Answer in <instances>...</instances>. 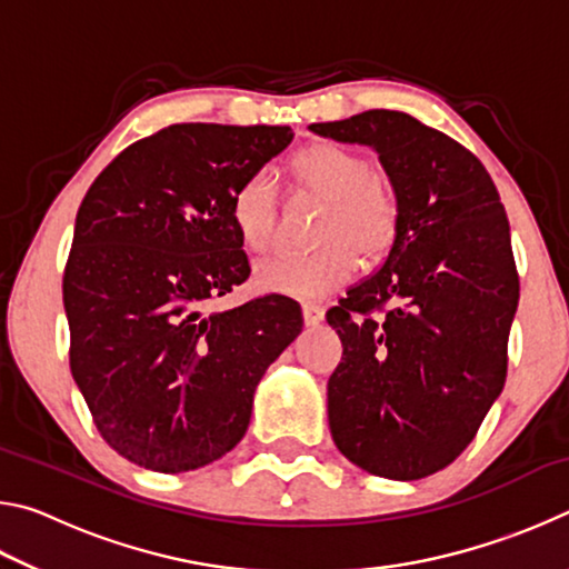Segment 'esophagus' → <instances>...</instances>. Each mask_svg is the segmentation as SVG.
I'll list each match as a JSON object with an SVG mask.
<instances>
[{"label": "esophagus", "instance_id": "34e87169", "mask_svg": "<svg viewBox=\"0 0 569 569\" xmlns=\"http://www.w3.org/2000/svg\"><path fill=\"white\" fill-rule=\"evenodd\" d=\"M326 316V308L321 303H303V319L308 326H319Z\"/></svg>", "mask_w": 569, "mask_h": 569}]
</instances>
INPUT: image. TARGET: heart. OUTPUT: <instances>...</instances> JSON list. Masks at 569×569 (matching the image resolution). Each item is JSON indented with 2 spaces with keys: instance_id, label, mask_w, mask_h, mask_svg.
Instances as JSON below:
<instances>
[{
  "instance_id": "1",
  "label": "heart",
  "mask_w": 569,
  "mask_h": 569,
  "mask_svg": "<svg viewBox=\"0 0 569 569\" xmlns=\"http://www.w3.org/2000/svg\"><path fill=\"white\" fill-rule=\"evenodd\" d=\"M291 170L301 186L326 200L313 233L316 243L323 246L303 258L261 263L256 283L276 293L321 298L356 273V246L366 256L389 250L399 230V206L393 192L373 178L371 160L336 142H319L296 152ZM230 223L248 253H266L271 248L276 206L266 172H250L230 192Z\"/></svg>"
}]
</instances>
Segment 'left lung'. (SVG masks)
<instances>
[{
  "instance_id": "8db88e82",
  "label": "left lung",
  "mask_w": 569,
  "mask_h": 569,
  "mask_svg": "<svg viewBox=\"0 0 569 569\" xmlns=\"http://www.w3.org/2000/svg\"><path fill=\"white\" fill-rule=\"evenodd\" d=\"M311 130L377 150L399 206L379 273L326 313L343 346L331 437L369 475L429 477L469 447L507 379L519 276L505 206L475 152L407 112Z\"/></svg>"
}]
</instances>
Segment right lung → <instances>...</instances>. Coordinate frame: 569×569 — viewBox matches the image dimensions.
Masks as SVG:
<instances>
[{
	"mask_svg": "<svg viewBox=\"0 0 569 569\" xmlns=\"http://www.w3.org/2000/svg\"><path fill=\"white\" fill-rule=\"evenodd\" d=\"M291 140L288 124H170L124 148L77 210L70 369L132 465L178 475L228 455L258 381L301 333V306L281 293L206 313L250 276L230 192Z\"/></svg>",
	"mask_w": 569,
	"mask_h": 569,
	"instance_id": "right-lung-1",
	"label": "right lung"
}]
</instances>
